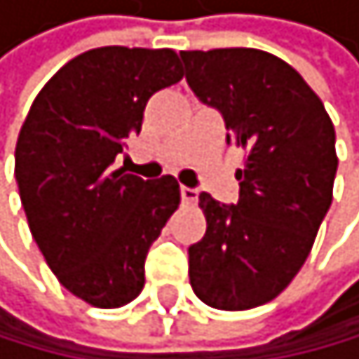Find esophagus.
Here are the masks:
<instances>
[{"label": "esophagus", "instance_id": "1", "mask_svg": "<svg viewBox=\"0 0 359 359\" xmlns=\"http://www.w3.org/2000/svg\"><path fill=\"white\" fill-rule=\"evenodd\" d=\"M182 202H187V204H195V202H198V189L182 187Z\"/></svg>", "mask_w": 359, "mask_h": 359}]
</instances>
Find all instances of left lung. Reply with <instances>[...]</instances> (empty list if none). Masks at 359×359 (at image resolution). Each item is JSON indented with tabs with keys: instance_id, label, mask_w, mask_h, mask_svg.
<instances>
[{
	"instance_id": "left-lung-1",
	"label": "left lung",
	"mask_w": 359,
	"mask_h": 359,
	"mask_svg": "<svg viewBox=\"0 0 359 359\" xmlns=\"http://www.w3.org/2000/svg\"><path fill=\"white\" fill-rule=\"evenodd\" d=\"M202 103L218 107L226 141L245 150L238 202L200 193L207 233L189 247L200 302L250 310L278 297L302 270L333 202L335 128L294 67L261 49L180 51Z\"/></svg>"
}]
</instances>
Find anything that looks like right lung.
<instances>
[{
    "label": "right lung",
    "instance_id": "1",
    "mask_svg": "<svg viewBox=\"0 0 359 359\" xmlns=\"http://www.w3.org/2000/svg\"><path fill=\"white\" fill-rule=\"evenodd\" d=\"M184 78L172 49L98 46L46 83L15 146V177L46 265L74 297L121 308L141 294L146 254L180 207L172 175L114 168L152 94Z\"/></svg>",
    "mask_w": 359,
    "mask_h": 359
}]
</instances>
